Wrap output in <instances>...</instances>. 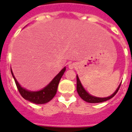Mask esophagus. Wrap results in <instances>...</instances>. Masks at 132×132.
Instances as JSON below:
<instances>
[{"label":"esophagus","instance_id":"1","mask_svg":"<svg viewBox=\"0 0 132 132\" xmlns=\"http://www.w3.org/2000/svg\"><path fill=\"white\" fill-rule=\"evenodd\" d=\"M75 64H74V63H72V64H70L69 65H68V67H69V68L70 69H72V68H74L75 67Z\"/></svg>","mask_w":132,"mask_h":132}]
</instances>
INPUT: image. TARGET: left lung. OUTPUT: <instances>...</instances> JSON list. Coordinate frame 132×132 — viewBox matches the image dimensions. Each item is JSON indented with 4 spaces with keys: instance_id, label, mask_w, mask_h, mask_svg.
I'll list each match as a JSON object with an SVG mask.
<instances>
[{
    "instance_id": "1",
    "label": "left lung",
    "mask_w": 132,
    "mask_h": 132,
    "mask_svg": "<svg viewBox=\"0 0 132 132\" xmlns=\"http://www.w3.org/2000/svg\"><path fill=\"white\" fill-rule=\"evenodd\" d=\"M121 86V84L119 85V86L117 89V90L114 92V94H112L111 96H108V97H105V98H98V97H95V96H91L90 94H89L88 92L84 90V88H83L82 85L81 84L80 81L79 79L78 76L77 75V91L78 92L79 95L81 98H82L83 100H84L85 101L88 103H101L104 102L105 101H108L109 99H110L111 98H112L113 96H114L115 94H117V92L119 91V88Z\"/></svg>"
}]
</instances>
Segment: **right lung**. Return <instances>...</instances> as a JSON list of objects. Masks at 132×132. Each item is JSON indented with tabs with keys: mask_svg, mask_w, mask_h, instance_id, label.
I'll return each instance as SVG.
<instances>
[{
	"mask_svg": "<svg viewBox=\"0 0 132 132\" xmlns=\"http://www.w3.org/2000/svg\"><path fill=\"white\" fill-rule=\"evenodd\" d=\"M65 70H66V68L64 67L56 75L55 77L51 81V82L47 86H46L42 90H40V91H37V92H31V91H28L24 88H22L13 76V74L11 70V72L12 76L14 79L18 90L19 91L20 94H21V96L24 99L29 101L30 102L34 103L36 104H43V103H46L50 101L55 96L56 92H57V90L59 82L62 78V75H64Z\"/></svg>",
	"mask_w": 132,
	"mask_h": 132,
	"instance_id": "right-lung-1",
	"label": "right lung"
}]
</instances>
